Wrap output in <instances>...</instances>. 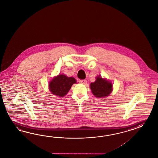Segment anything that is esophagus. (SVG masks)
<instances>
[{
  "label": "esophagus",
  "mask_w": 158,
  "mask_h": 158,
  "mask_svg": "<svg viewBox=\"0 0 158 158\" xmlns=\"http://www.w3.org/2000/svg\"><path fill=\"white\" fill-rule=\"evenodd\" d=\"M79 82L81 84H83V85H86L87 83V81L86 80H80Z\"/></svg>",
  "instance_id": "1"
}]
</instances>
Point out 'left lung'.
Listing matches in <instances>:
<instances>
[{"mask_svg": "<svg viewBox=\"0 0 158 158\" xmlns=\"http://www.w3.org/2000/svg\"><path fill=\"white\" fill-rule=\"evenodd\" d=\"M93 95L96 98H105L108 96L112 91V84L110 81L99 76L96 81L90 84Z\"/></svg>", "mask_w": 158, "mask_h": 158, "instance_id": "obj_1", "label": "left lung"}]
</instances>
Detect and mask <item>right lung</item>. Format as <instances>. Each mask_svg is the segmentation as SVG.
Here are the masks:
<instances>
[{"label": "right lung", "instance_id": "right-lung-1", "mask_svg": "<svg viewBox=\"0 0 158 158\" xmlns=\"http://www.w3.org/2000/svg\"><path fill=\"white\" fill-rule=\"evenodd\" d=\"M77 83L73 77H67L65 75H59L54 77L49 83L51 93L54 95L63 97L69 91L71 86Z\"/></svg>", "mask_w": 158, "mask_h": 158}]
</instances>
